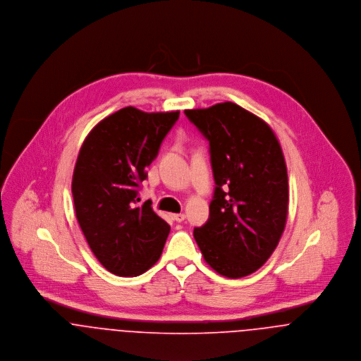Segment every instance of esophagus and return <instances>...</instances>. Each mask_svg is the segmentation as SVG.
I'll return each mask as SVG.
<instances>
[{
    "mask_svg": "<svg viewBox=\"0 0 361 361\" xmlns=\"http://www.w3.org/2000/svg\"><path fill=\"white\" fill-rule=\"evenodd\" d=\"M173 219L177 221V223H181L185 220V214L184 213H177V214H173Z\"/></svg>",
    "mask_w": 361,
    "mask_h": 361,
    "instance_id": "obj_1",
    "label": "esophagus"
}]
</instances>
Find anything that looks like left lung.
<instances>
[{
  "mask_svg": "<svg viewBox=\"0 0 361 361\" xmlns=\"http://www.w3.org/2000/svg\"><path fill=\"white\" fill-rule=\"evenodd\" d=\"M209 141L214 195L194 230L204 262L220 276L255 273L280 242L288 216V173L271 127L234 102L187 109Z\"/></svg>",
  "mask_w": 361,
  "mask_h": 361,
  "instance_id": "8db88e82",
  "label": "left lung"
}]
</instances>
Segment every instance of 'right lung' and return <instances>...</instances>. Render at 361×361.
<instances>
[{"label":"right lung","mask_w":361,"mask_h":361,"mask_svg":"<svg viewBox=\"0 0 361 361\" xmlns=\"http://www.w3.org/2000/svg\"><path fill=\"white\" fill-rule=\"evenodd\" d=\"M180 116L127 106L99 121L85 137L73 171L76 217L87 243L112 274L145 273L161 257L170 226L152 202L138 204L147 167Z\"/></svg>","instance_id":"add662e5"}]
</instances>
